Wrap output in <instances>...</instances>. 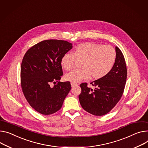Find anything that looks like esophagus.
<instances>
[{"instance_id": "obj_1", "label": "esophagus", "mask_w": 148, "mask_h": 148, "mask_svg": "<svg viewBox=\"0 0 148 148\" xmlns=\"http://www.w3.org/2000/svg\"><path fill=\"white\" fill-rule=\"evenodd\" d=\"M71 86H72V87H73V86H76V85H77V84H75V83H73V82H71Z\"/></svg>"}]
</instances>
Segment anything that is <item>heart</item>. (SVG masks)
<instances>
[{"mask_svg": "<svg viewBox=\"0 0 148 148\" xmlns=\"http://www.w3.org/2000/svg\"><path fill=\"white\" fill-rule=\"evenodd\" d=\"M116 51L111 45L86 42L77 45L74 53H67L61 59L62 67L71 71L75 66L76 59L82 60V68L67 73L64 77L67 81L79 82L90 76L99 79L106 76L112 69L116 60Z\"/></svg>", "mask_w": 148, "mask_h": 148, "instance_id": "b5f03b06", "label": "heart"}]
</instances>
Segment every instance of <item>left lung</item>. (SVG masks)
I'll return each instance as SVG.
<instances>
[{"mask_svg":"<svg viewBox=\"0 0 148 148\" xmlns=\"http://www.w3.org/2000/svg\"><path fill=\"white\" fill-rule=\"evenodd\" d=\"M116 60L111 71L103 78L90 83L94 89L87 86V83L80 85L82 89L79 99L82 107L97 116L109 112L121 98L126 82L127 67L124 56L116 47Z\"/></svg>","mask_w":148,"mask_h":148,"instance_id":"1","label":"left lung"}]
</instances>
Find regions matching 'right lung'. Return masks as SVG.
Returning a JSON list of instances; mask_svg holds the SVG:
<instances>
[{
  "label": "right lung",
  "instance_id": "obj_1",
  "mask_svg": "<svg viewBox=\"0 0 148 148\" xmlns=\"http://www.w3.org/2000/svg\"><path fill=\"white\" fill-rule=\"evenodd\" d=\"M72 48L64 40H47L33 45L25 54L21 67L22 92L29 104L43 115L59 111L71 89L70 82H61L62 56ZM58 83L51 88V82Z\"/></svg>",
  "mask_w": 148,
  "mask_h": 148
}]
</instances>
